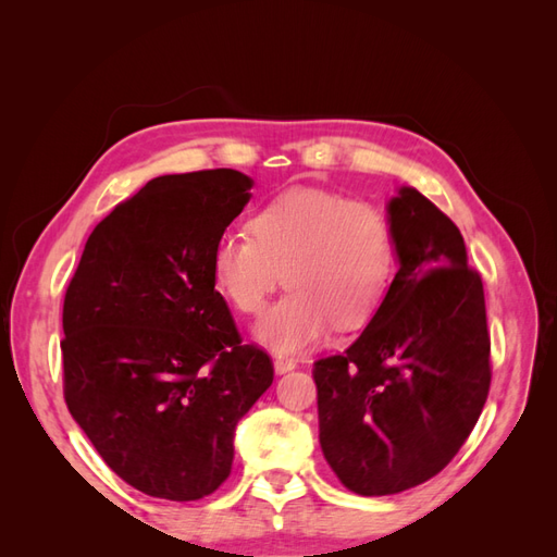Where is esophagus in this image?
Segmentation results:
<instances>
[{"label":"esophagus","mask_w":557,"mask_h":557,"mask_svg":"<svg viewBox=\"0 0 557 557\" xmlns=\"http://www.w3.org/2000/svg\"><path fill=\"white\" fill-rule=\"evenodd\" d=\"M295 367H297V360H293V358H283V356H278V358L274 360V372H276V374L293 372Z\"/></svg>","instance_id":"1"}]
</instances>
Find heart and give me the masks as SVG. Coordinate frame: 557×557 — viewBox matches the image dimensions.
Here are the masks:
<instances>
[{
	"label": "heart",
	"instance_id": "heart-1",
	"mask_svg": "<svg viewBox=\"0 0 557 557\" xmlns=\"http://www.w3.org/2000/svg\"><path fill=\"white\" fill-rule=\"evenodd\" d=\"M250 234L225 232L215 242L213 281L244 315H258L278 285H288L256 327V339L274 352L307 350L334 323L362 327L391 288L393 230L367 201L295 188L250 218Z\"/></svg>",
	"mask_w": 557,
	"mask_h": 557
}]
</instances>
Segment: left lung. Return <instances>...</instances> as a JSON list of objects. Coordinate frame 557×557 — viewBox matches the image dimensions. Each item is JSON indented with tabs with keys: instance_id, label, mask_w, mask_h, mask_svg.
I'll use <instances>...</instances> for the list:
<instances>
[{
	"instance_id": "obj_1",
	"label": "left lung",
	"mask_w": 557,
	"mask_h": 557,
	"mask_svg": "<svg viewBox=\"0 0 557 557\" xmlns=\"http://www.w3.org/2000/svg\"><path fill=\"white\" fill-rule=\"evenodd\" d=\"M397 274L364 332L313 364L320 448L348 491L425 483L455 458L491 391L481 276L460 230L416 188L387 201Z\"/></svg>"
}]
</instances>
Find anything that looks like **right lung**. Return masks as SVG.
I'll return each mask as SVG.
<instances>
[{"instance_id": "add662e5", "label": "right lung", "mask_w": 557, "mask_h": 557, "mask_svg": "<svg viewBox=\"0 0 557 557\" xmlns=\"http://www.w3.org/2000/svg\"><path fill=\"white\" fill-rule=\"evenodd\" d=\"M250 188L234 170L148 181L92 230L64 295L66 407L150 497L211 495L232 471L237 423L274 381L213 281V246Z\"/></svg>"}]
</instances>
